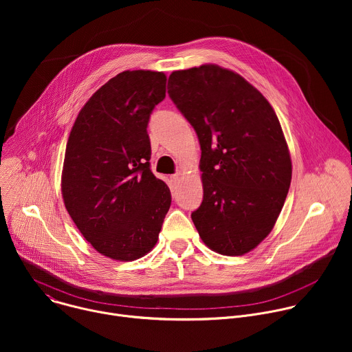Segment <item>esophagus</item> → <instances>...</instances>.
Segmentation results:
<instances>
[{
    "mask_svg": "<svg viewBox=\"0 0 352 352\" xmlns=\"http://www.w3.org/2000/svg\"><path fill=\"white\" fill-rule=\"evenodd\" d=\"M179 178H181V177H179V174H174V175L171 177V179H173L174 182H178V181H179Z\"/></svg>",
    "mask_w": 352,
    "mask_h": 352,
    "instance_id": "esophagus-1",
    "label": "esophagus"
}]
</instances>
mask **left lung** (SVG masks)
<instances>
[{"instance_id": "1", "label": "left lung", "mask_w": 352, "mask_h": 352, "mask_svg": "<svg viewBox=\"0 0 352 352\" xmlns=\"http://www.w3.org/2000/svg\"><path fill=\"white\" fill-rule=\"evenodd\" d=\"M168 94L202 150L204 200L190 214L199 236L217 254L245 255L270 234L289 189L280 121L256 87L214 64L174 71Z\"/></svg>"}]
</instances>
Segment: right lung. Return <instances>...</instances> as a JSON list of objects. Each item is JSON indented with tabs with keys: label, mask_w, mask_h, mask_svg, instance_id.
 Segmentation results:
<instances>
[{
	"label": "right lung",
	"mask_w": 352,
	"mask_h": 352,
	"mask_svg": "<svg viewBox=\"0 0 352 352\" xmlns=\"http://www.w3.org/2000/svg\"><path fill=\"white\" fill-rule=\"evenodd\" d=\"M166 82L163 72L118 74L87 100L68 138L65 208L85 239L114 261L148 254L171 205L170 188L150 170L146 129Z\"/></svg>",
	"instance_id": "add662e5"
}]
</instances>
